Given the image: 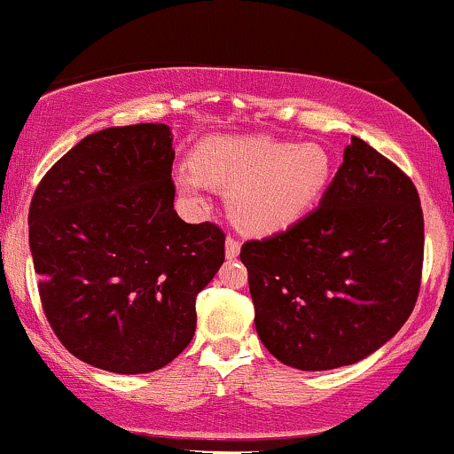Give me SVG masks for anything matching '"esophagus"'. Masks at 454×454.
I'll return each mask as SVG.
<instances>
[{
	"mask_svg": "<svg viewBox=\"0 0 454 454\" xmlns=\"http://www.w3.org/2000/svg\"><path fill=\"white\" fill-rule=\"evenodd\" d=\"M239 252H241V241L237 237H228L226 239V256L228 258H237Z\"/></svg>",
	"mask_w": 454,
	"mask_h": 454,
	"instance_id": "34e87169",
	"label": "esophagus"
}]
</instances>
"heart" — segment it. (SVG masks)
<instances>
[{
    "label": "heart",
    "instance_id": "b5f03b06",
    "mask_svg": "<svg viewBox=\"0 0 454 454\" xmlns=\"http://www.w3.org/2000/svg\"><path fill=\"white\" fill-rule=\"evenodd\" d=\"M194 170L179 185L194 200L207 184L228 190L232 217L254 232L293 226L320 200L331 160L317 145H294L267 137L209 138L196 149Z\"/></svg>",
    "mask_w": 454,
    "mask_h": 454
}]
</instances>
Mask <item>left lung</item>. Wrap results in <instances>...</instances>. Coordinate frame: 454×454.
<instances>
[{
    "label": "left lung",
    "mask_w": 454,
    "mask_h": 454,
    "mask_svg": "<svg viewBox=\"0 0 454 454\" xmlns=\"http://www.w3.org/2000/svg\"><path fill=\"white\" fill-rule=\"evenodd\" d=\"M423 256L416 185L352 137L317 209L288 231L243 243L258 337L303 372L361 361L410 317Z\"/></svg>",
    "instance_id": "1"
}]
</instances>
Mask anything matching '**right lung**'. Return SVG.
<instances>
[{"label": "right lung", "mask_w": 454, "mask_h": 454, "mask_svg": "<svg viewBox=\"0 0 454 454\" xmlns=\"http://www.w3.org/2000/svg\"><path fill=\"white\" fill-rule=\"evenodd\" d=\"M164 123L106 128L74 145L35 187L29 247L46 320L76 358L147 373L185 350L196 296L222 267L217 223L176 215Z\"/></svg>", "instance_id": "right-lung-1"}]
</instances>
